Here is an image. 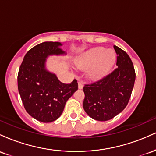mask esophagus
I'll use <instances>...</instances> for the list:
<instances>
[{
	"label": "esophagus",
	"instance_id": "1",
	"mask_svg": "<svg viewBox=\"0 0 156 156\" xmlns=\"http://www.w3.org/2000/svg\"><path fill=\"white\" fill-rule=\"evenodd\" d=\"M83 87V83H82L81 81H78V89H82Z\"/></svg>",
	"mask_w": 156,
	"mask_h": 156
}]
</instances>
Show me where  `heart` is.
I'll use <instances>...</instances> for the list:
<instances>
[{
	"instance_id": "obj_1",
	"label": "heart",
	"mask_w": 156,
	"mask_h": 156,
	"mask_svg": "<svg viewBox=\"0 0 156 156\" xmlns=\"http://www.w3.org/2000/svg\"><path fill=\"white\" fill-rule=\"evenodd\" d=\"M116 59V53L113 50L96 47L80 55L76 65L82 70H89V76L93 79L104 76L112 67Z\"/></svg>"
}]
</instances>
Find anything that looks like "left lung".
Masks as SVG:
<instances>
[{"label":"left lung","instance_id":"1","mask_svg":"<svg viewBox=\"0 0 156 156\" xmlns=\"http://www.w3.org/2000/svg\"><path fill=\"white\" fill-rule=\"evenodd\" d=\"M117 67L101 79L85 84L83 109L92 119L107 121L124 110L133 91L136 73L126 52L114 45Z\"/></svg>","mask_w":156,"mask_h":156}]
</instances>
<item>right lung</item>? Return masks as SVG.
Instances as JSON below:
<instances>
[{
	"label": "right lung",
	"mask_w": 156,
	"mask_h": 156,
	"mask_svg": "<svg viewBox=\"0 0 156 156\" xmlns=\"http://www.w3.org/2000/svg\"><path fill=\"white\" fill-rule=\"evenodd\" d=\"M58 42H44L27 52L20 67L17 85L26 112L37 120L51 122L62 115L67 100L78 90L77 80L70 83L58 80L45 68L51 55L66 54Z\"/></svg>",
	"instance_id": "add662e5"
}]
</instances>
